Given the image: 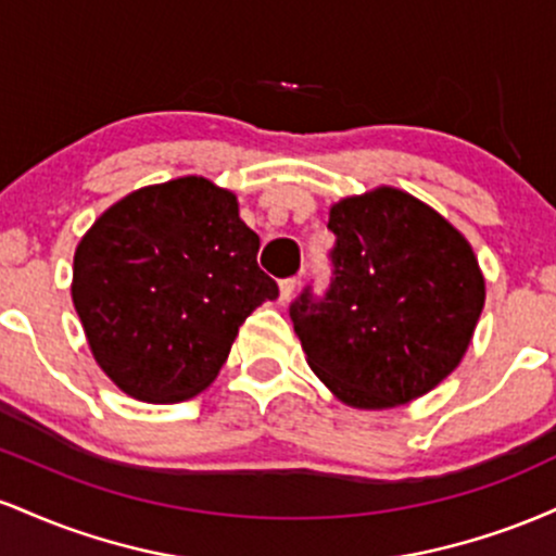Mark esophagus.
I'll list each match as a JSON object with an SVG mask.
<instances>
[{"label": "esophagus", "instance_id": "1", "mask_svg": "<svg viewBox=\"0 0 556 556\" xmlns=\"http://www.w3.org/2000/svg\"><path fill=\"white\" fill-rule=\"evenodd\" d=\"M298 285H300L298 277H287V279H282V282H279V298L290 300L292 292L298 290Z\"/></svg>", "mask_w": 556, "mask_h": 556}]
</instances>
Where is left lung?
<instances>
[{"instance_id": "8db88e82", "label": "left lung", "mask_w": 556, "mask_h": 556, "mask_svg": "<svg viewBox=\"0 0 556 556\" xmlns=\"http://www.w3.org/2000/svg\"><path fill=\"white\" fill-rule=\"evenodd\" d=\"M331 282L290 305L308 366L353 407H394L457 368L486 287L470 242L397 188L342 198L329 212Z\"/></svg>"}]
</instances>
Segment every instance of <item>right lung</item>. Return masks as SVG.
<instances>
[{
    "label": "right lung",
    "instance_id": "obj_1",
    "mask_svg": "<svg viewBox=\"0 0 556 556\" xmlns=\"http://www.w3.org/2000/svg\"><path fill=\"white\" fill-rule=\"evenodd\" d=\"M258 235L206 177L149 185L83 235L73 303L96 363L130 397L180 402L206 389L264 300Z\"/></svg>",
    "mask_w": 556,
    "mask_h": 556
}]
</instances>
